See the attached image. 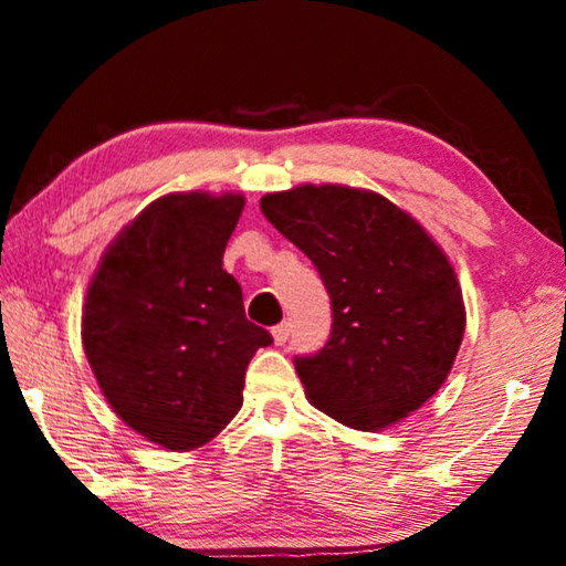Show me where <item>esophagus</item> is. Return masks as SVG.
<instances>
[{
  "label": "esophagus",
  "instance_id": "obj_1",
  "mask_svg": "<svg viewBox=\"0 0 566 566\" xmlns=\"http://www.w3.org/2000/svg\"><path fill=\"white\" fill-rule=\"evenodd\" d=\"M272 337H274V344L276 347H282V344L290 339V322H282L276 324V327L272 329Z\"/></svg>",
  "mask_w": 566,
  "mask_h": 566
}]
</instances>
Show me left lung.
<instances>
[{"label":"left lung","mask_w":566,"mask_h":566,"mask_svg":"<svg viewBox=\"0 0 566 566\" xmlns=\"http://www.w3.org/2000/svg\"><path fill=\"white\" fill-rule=\"evenodd\" d=\"M260 205L317 266L332 300L327 344L294 357L312 405L361 432L424 405L464 337L462 290L434 239L364 189L304 185Z\"/></svg>","instance_id":"1"}]
</instances>
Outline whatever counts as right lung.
Segmentation results:
<instances>
[{"mask_svg": "<svg viewBox=\"0 0 566 566\" xmlns=\"http://www.w3.org/2000/svg\"><path fill=\"white\" fill-rule=\"evenodd\" d=\"M242 209V195L157 199L114 239L84 300L82 342L104 397L175 452L222 432L254 352L272 344L222 270Z\"/></svg>", "mask_w": 566, "mask_h": 566, "instance_id": "obj_1", "label": "right lung"}]
</instances>
